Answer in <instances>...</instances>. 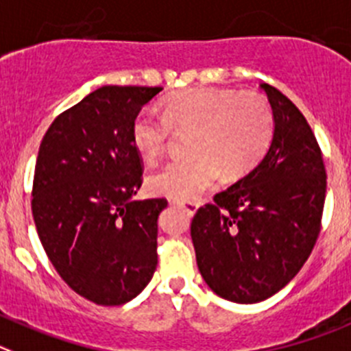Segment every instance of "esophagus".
Segmentation results:
<instances>
[{
	"label": "esophagus",
	"mask_w": 351,
	"mask_h": 351,
	"mask_svg": "<svg viewBox=\"0 0 351 351\" xmlns=\"http://www.w3.org/2000/svg\"><path fill=\"white\" fill-rule=\"evenodd\" d=\"M173 204L183 208V211H185L189 216H194L195 211H197V208H199L197 202H194V201H175Z\"/></svg>",
	"instance_id": "esophagus-1"
}]
</instances>
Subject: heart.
Segmentation results:
<instances>
[{"mask_svg":"<svg viewBox=\"0 0 351 351\" xmlns=\"http://www.w3.org/2000/svg\"><path fill=\"white\" fill-rule=\"evenodd\" d=\"M160 118L143 109L131 123V142L143 160L152 162L175 135H191V156L173 159L147 178L149 191L173 199H192L221 175L237 178L256 166L274 136V114L254 91L185 88L160 104Z\"/></svg>","mask_w":351,"mask_h":351,"instance_id":"obj_1","label":"heart"}]
</instances>
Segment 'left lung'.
Returning <instances> with one entry per match:
<instances>
[{
  "instance_id": "obj_1",
  "label": "left lung",
  "mask_w": 351,
  "mask_h": 351,
  "mask_svg": "<svg viewBox=\"0 0 351 351\" xmlns=\"http://www.w3.org/2000/svg\"><path fill=\"white\" fill-rule=\"evenodd\" d=\"M274 114V136L260 162L191 225L202 279L234 303H260L286 287L308 260L320 230L326 168L303 114L260 84Z\"/></svg>"
}]
</instances>
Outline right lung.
<instances>
[{
  "label": "right lung",
  "instance_id": "right-lung-1",
  "mask_svg": "<svg viewBox=\"0 0 351 351\" xmlns=\"http://www.w3.org/2000/svg\"><path fill=\"white\" fill-rule=\"evenodd\" d=\"M162 88L101 86L65 110L39 145L32 216L51 265L97 304L138 296L157 267L166 199L135 201L142 185L131 123Z\"/></svg>",
  "mask_w": 351,
  "mask_h": 351
}]
</instances>
